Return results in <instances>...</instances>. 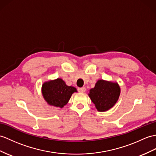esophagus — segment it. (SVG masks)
Instances as JSON below:
<instances>
[{"instance_id": "1", "label": "esophagus", "mask_w": 156, "mask_h": 156, "mask_svg": "<svg viewBox=\"0 0 156 156\" xmlns=\"http://www.w3.org/2000/svg\"><path fill=\"white\" fill-rule=\"evenodd\" d=\"M86 90L85 87H81V88H78V91L79 93H84Z\"/></svg>"}]
</instances>
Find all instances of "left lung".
<instances>
[{"instance_id":"left-lung-1","label":"left lung","mask_w":156,"mask_h":156,"mask_svg":"<svg viewBox=\"0 0 156 156\" xmlns=\"http://www.w3.org/2000/svg\"><path fill=\"white\" fill-rule=\"evenodd\" d=\"M120 94V87L117 82L99 79L88 94L98 112H105L112 108Z\"/></svg>"}]
</instances>
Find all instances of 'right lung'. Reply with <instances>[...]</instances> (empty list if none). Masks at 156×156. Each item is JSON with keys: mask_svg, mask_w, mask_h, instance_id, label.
Instances as JSON below:
<instances>
[{"mask_svg": "<svg viewBox=\"0 0 156 156\" xmlns=\"http://www.w3.org/2000/svg\"><path fill=\"white\" fill-rule=\"evenodd\" d=\"M75 92H77L76 88L67 85L61 78L45 81L41 86V94L44 100L49 105L55 107L63 108Z\"/></svg>", "mask_w": 156, "mask_h": 156, "instance_id": "obj_1", "label": "right lung"}]
</instances>
